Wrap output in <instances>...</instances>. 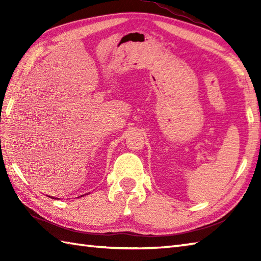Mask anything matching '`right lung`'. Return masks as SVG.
Listing matches in <instances>:
<instances>
[{"instance_id":"1","label":"right lung","mask_w":261,"mask_h":261,"mask_svg":"<svg viewBox=\"0 0 261 261\" xmlns=\"http://www.w3.org/2000/svg\"><path fill=\"white\" fill-rule=\"evenodd\" d=\"M84 195H87V194H84ZM84 195H82V196H84ZM81 196V197H82ZM48 197H51V198H54V199H59V198H56V197H53V196H48Z\"/></svg>"}]
</instances>
